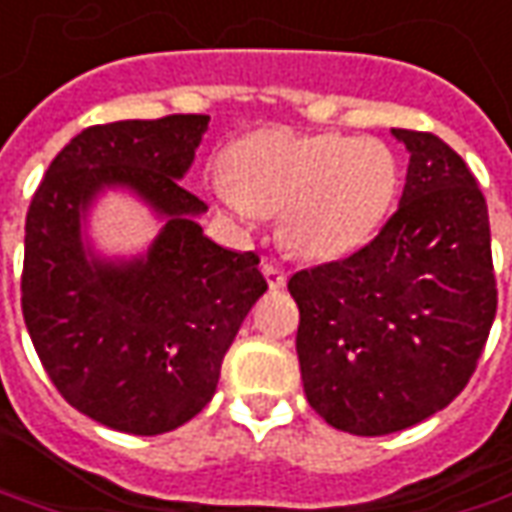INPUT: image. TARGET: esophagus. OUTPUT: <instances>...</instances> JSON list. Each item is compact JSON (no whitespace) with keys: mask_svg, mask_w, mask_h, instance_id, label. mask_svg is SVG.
Masks as SVG:
<instances>
[{"mask_svg":"<svg viewBox=\"0 0 512 512\" xmlns=\"http://www.w3.org/2000/svg\"><path fill=\"white\" fill-rule=\"evenodd\" d=\"M263 274H266V280H269V288H285V280H288V274H285L280 266H274V263H263Z\"/></svg>","mask_w":512,"mask_h":512,"instance_id":"34e87169","label":"esophagus"}]
</instances>
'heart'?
Wrapping results in <instances>:
<instances>
[{"instance_id":"b5f03b06","label":"heart","mask_w":512,"mask_h":512,"mask_svg":"<svg viewBox=\"0 0 512 512\" xmlns=\"http://www.w3.org/2000/svg\"><path fill=\"white\" fill-rule=\"evenodd\" d=\"M401 187L387 142L263 128L243 137L212 176L218 204L243 224L283 212V243L305 260H339L384 227Z\"/></svg>"}]
</instances>
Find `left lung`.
Here are the masks:
<instances>
[{"label":"left lung","instance_id":"1","mask_svg":"<svg viewBox=\"0 0 512 512\" xmlns=\"http://www.w3.org/2000/svg\"><path fill=\"white\" fill-rule=\"evenodd\" d=\"M409 148L398 210L367 246L297 271L305 398L333 429L381 437L454 401L496 316L490 221L474 173L429 131Z\"/></svg>","mask_w":512,"mask_h":512}]
</instances>
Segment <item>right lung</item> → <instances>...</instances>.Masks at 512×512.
<instances>
[{
    "mask_svg": "<svg viewBox=\"0 0 512 512\" xmlns=\"http://www.w3.org/2000/svg\"><path fill=\"white\" fill-rule=\"evenodd\" d=\"M207 114L89 125L52 159L24 224L22 314L44 370L78 412L128 434H165L215 395L243 316L269 288L255 252L204 238L207 204L179 179ZM125 183L169 218L145 261H89L80 215Z\"/></svg>",
    "mask_w": 512,
    "mask_h": 512,
    "instance_id": "1",
    "label": "right lung"
}]
</instances>
